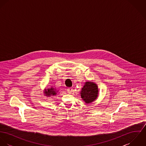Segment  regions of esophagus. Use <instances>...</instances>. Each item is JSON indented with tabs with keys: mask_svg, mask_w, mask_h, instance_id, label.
Masks as SVG:
<instances>
[{
	"mask_svg": "<svg viewBox=\"0 0 146 146\" xmlns=\"http://www.w3.org/2000/svg\"><path fill=\"white\" fill-rule=\"evenodd\" d=\"M67 93H69V94H71L72 93V92H73V89L72 88H68L67 89Z\"/></svg>",
	"mask_w": 146,
	"mask_h": 146,
	"instance_id": "1",
	"label": "esophagus"
}]
</instances>
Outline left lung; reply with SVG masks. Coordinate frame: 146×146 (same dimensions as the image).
<instances>
[{
  "instance_id": "8db88e82",
  "label": "left lung",
  "mask_w": 146,
  "mask_h": 146,
  "mask_svg": "<svg viewBox=\"0 0 146 146\" xmlns=\"http://www.w3.org/2000/svg\"><path fill=\"white\" fill-rule=\"evenodd\" d=\"M99 96L97 84L93 82H86L80 91V96L84 102L87 104L95 101Z\"/></svg>"
}]
</instances>
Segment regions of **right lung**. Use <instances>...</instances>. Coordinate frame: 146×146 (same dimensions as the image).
<instances>
[{"instance_id": "obj_1", "label": "right lung", "mask_w": 146, "mask_h": 146, "mask_svg": "<svg viewBox=\"0 0 146 146\" xmlns=\"http://www.w3.org/2000/svg\"><path fill=\"white\" fill-rule=\"evenodd\" d=\"M58 92V90H57L55 88L51 86L49 88L45 89H44V96L47 97H50L51 96H54L57 95V93Z\"/></svg>"}]
</instances>
